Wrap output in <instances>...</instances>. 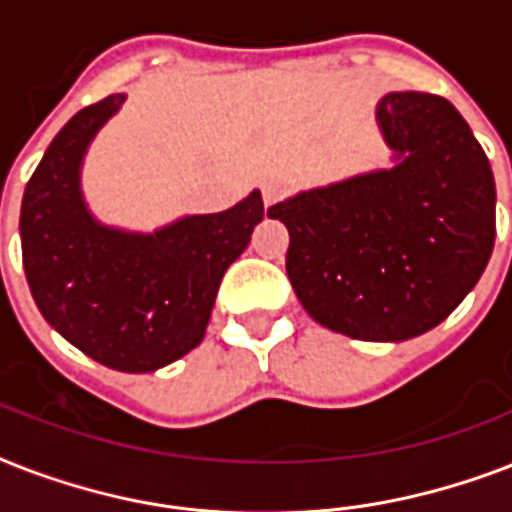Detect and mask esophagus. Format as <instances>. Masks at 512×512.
<instances>
[{
  "label": "esophagus",
  "instance_id": "1",
  "mask_svg": "<svg viewBox=\"0 0 512 512\" xmlns=\"http://www.w3.org/2000/svg\"><path fill=\"white\" fill-rule=\"evenodd\" d=\"M284 196V185L281 183H265L263 185V201L265 207H271V204H276V201Z\"/></svg>",
  "mask_w": 512,
  "mask_h": 512
}]
</instances>
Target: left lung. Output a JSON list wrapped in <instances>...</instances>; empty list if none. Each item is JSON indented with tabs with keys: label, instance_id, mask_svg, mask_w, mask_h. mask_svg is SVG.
Returning a JSON list of instances; mask_svg holds the SVG:
<instances>
[{
	"label": "left lung",
	"instance_id": "obj_1",
	"mask_svg": "<svg viewBox=\"0 0 512 512\" xmlns=\"http://www.w3.org/2000/svg\"><path fill=\"white\" fill-rule=\"evenodd\" d=\"M393 170L300 193L268 209L289 231L287 276L321 327L398 342L438 327L494 249V175L468 122L441 95L388 92Z\"/></svg>",
	"mask_w": 512,
	"mask_h": 512
}]
</instances>
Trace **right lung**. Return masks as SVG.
Masks as SVG:
<instances>
[{
  "label": "right lung",
  "mask_w": 512,
  "mask_h": 512,
  "mask_svg": "<svg viewBox=\"0 0 512 512\" xmlns=\"http://www.w3.org/2000/svg\"><path fill=\"white\" fill-rule=\"evenodd\" d=\"M124 95L82 108L55 135L20 204L23 268L36 308L71 345L119 372H154L204 337L228 265L265 207L252 191L217 215L140 236L103 228L84 209L79 164Z\"/></svg>",
  "instance_id": "1"
}]
</instances>
